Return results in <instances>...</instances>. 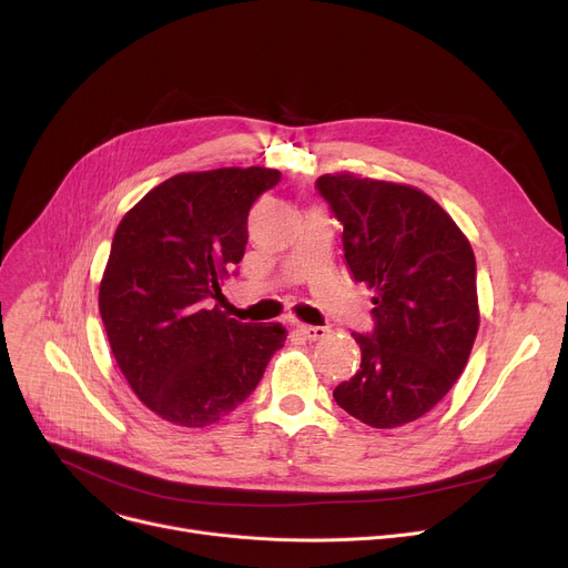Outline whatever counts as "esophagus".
I'll return each mask as SVG.
<instances>
[{"mask_svg": "<svg viewBox=\"0 0 568 568\" xmlns=\"http://www.w3.org/2000/svg\"><path fill=\"white\" fill-rule=\"evenodd\" d=\"M300 334L308 341H320L324 338L326 334H329V329L326 326H311V324H300Z\"/></svg>", "mask_w": 568, "mask_h": 568, "instance_id": "esophagus-1", "label": "esophagus"}]
</instances>
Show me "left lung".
Listing matches in <instances>:
<instances>
[{
  "instance_id": "8db88e82",
  "label": "left lung",
  "mask_w": 568,
  "mask_h": 568,
  "mask_svg": "<svg viewBox=\"0 0 568 568\" xmlns=\"http://www.w3.org/2000/svg\"><path fill=\"white\" fill-rule=\"evenodd\" d=\"M317 191L343 223L349 274L375 292L373 334H354L362 368L336 403L373 428L430 412L467 366L479 332L474 251L424 191L354 172L322 174Z\"/></svg>"
}]
</instances>
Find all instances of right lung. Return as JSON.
<instances>
[{"mask_svg":"<svg viewBox=\"0 0 568 568\" xmlns=\"http://www.w3.org/2000/svg\"><path fill=\"white\" fill-rule=\"evenodd\" d=\"M278 170L182 172L149 191L119 223L99 311L119 371L161 419L204 428L257 386L285 326L244 324L219 304L244 257L253 202Z\"/></svg>","mask_w":568,"mask_h":568,"instance_id":"right-lung-1","label":"right lung"}]
</instances>
